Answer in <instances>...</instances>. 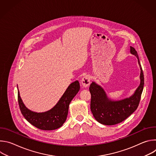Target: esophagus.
<instances>
[{
    "label": "esophagus",
    "instance_id": "1",
    "mask_svg": "<svg viewBox=\"0 0 156 156\" xmlns=\"http://www.w3.org/2000/svg\"><path fill=\"white\" fill-rule=\"evenodd\" d=\"M90 84V76L89 75H86L84 76L81 80V84L82 86L84 88L89 86Z\"/></svg>",
    "mask_w": 156,
    "mask_h": 156
}]
</instances>
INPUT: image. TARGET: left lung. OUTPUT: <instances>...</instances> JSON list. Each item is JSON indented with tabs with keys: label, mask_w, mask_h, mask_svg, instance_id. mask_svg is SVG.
<instances>
[{
	"label": "left lung",
	"mask_w": 156,
	"mask_h": 156,
	"mask_svg": "<svg viewBox=\"0 0 156 156\" xmlns=\"http://www.w3.org/2000/svg\"><path fill=\"white\" fill-rule=\"evenodd\" d=\"M130 53L136 57L141 70L140 84L131 96L115 101L110 99L104 88L96 82L93 81L90 86L91 110L94 119L101 124L114 125L119 123L131 115L138 107L144 87V75L138 53L131 46Z\"/></svg>",
	"instance_id": "left-lung-1"
}]
</instances>
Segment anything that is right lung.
I'll return each mask as SVG.
<instances>
[{
  "label": "right lung",
  "instance_id": "right-lung-1",
  "mask_svg": "<svg viewBox=\"0 0 156 156\" xmlns=\"http://www.w3.org/2000/svg\"><path fill=\"white\" fill-rule=\"evenodd\" d=\"M18 88V85H17ZM78 80L72 83L56 105L44 112H36L28 108L18 90V101L21 112L25 119L35 127L42 130H54L61 127L66 121L69 105L80 90Z\"/></svg>",
  "mask_w": 156,
  "mask_h": 156
}]
</instances>
